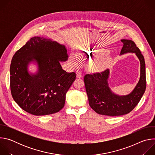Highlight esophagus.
Returning <instances> with one entry per match:
<instances>
[{
	"mask_svg": "<svg viewBox=\"0 0 155 155\" xmlns=\"http://www.w3.org/2000/svg\"><path fill=\"white\" fill-rule=\"evenodd\" d=\"M76 74H77V78H81L83 77L82 73H81V72L80 71H77V72H76Z\"/></svg>",
	"mask_w": 155,
	"mask_h": 155,
	"instance_id": "34e87169",
	"label": "esophagus"
}]
</instances>
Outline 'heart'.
<instances>
[{
    "mask_svg": "<svg viewBox=\"0 0 155 155\" xmlns=\"http://www.w3.org/2000/svg\"><path fill=\"white\" fill-rule=\"evenodd\" d=\"M88 53H89L90 52L89 51H87ZM85 53V52H84ZM82 53H77L76 54V57L77 58H80L81 56H82ZM71 60L72 62H74L75 61V59L72 56L71 57ZM104 62H94L93 64H91V69H92L93 70H94V71H99V70H101L103 69L104 68Z\"/></svg>",
    "mask_w": 155,
    "mask_h": 155,
    "instance_id": "obj_1",
    "label": "heart"
}]
</instances>
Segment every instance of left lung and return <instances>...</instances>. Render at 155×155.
<instances>
[{
	"label": "left lung",
	"mask_w": 155,
	"mask_h": 155,
	"mask_svg": "<svg viewBox=\"0 0 155 155\" xmlns=\"http://www.w3.org/2000/svg\"><path fill=\"white\" fill-rule=\"evenodd\" d=\"M121 41L123 43L121 54L135 53L140 60V80L130 94L124 96H118L112 93L108 86V69L102 72L86 74L84 77V83L89 105L100 115L115 117L129 114L138 104L145 91L146 75L144 58L134 41L126 39Z\"/></svg>",
	"instance_id": "obj_1"
}]
</instances>
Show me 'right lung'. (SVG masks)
<instances>
[{"label":"right lung","instance_id":"1","mask_svg":"<svg viewBox=\"0 0 155 155\" xmlns=\"http://www.w3.org/2000/svg\"><path fill=\"white\" fill-rule=\"evenodd\" d=\"M68 59L67 50L55 41L31 38L14 54L10 65V90L17 104L35 116L58 112L64 107L65 94L76 78L68 73L60 61ZM35 59L39 71L34 76L27 71L29 61Z\"/></svg>","mask_w":155,"mask_h":155}]
</instances>
